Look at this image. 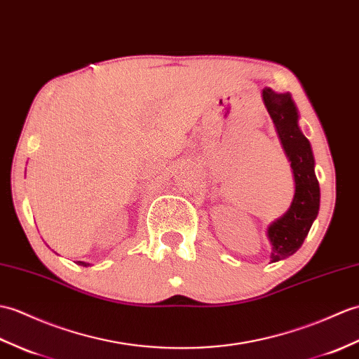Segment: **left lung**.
<instances>
[{
    "label": "left lung",
    "mask_w": 359,
    "mask_h": 359,
    "mask_svg": "<svg viewBox=\"0 0 359 359\" xmlns=\"http://www.w3.org/2000/svg\"><path fill=\"white\" fill-rule=\"evenodd\" d=\"M263 102L277 130L281 147L292 168L295 193L289 210L268 226L271 263L285 260L302 248L320 211V183L315 176L311 142L299 128V114L290 93L262 91Z\"/></svg>",
    "instance_id": "obj_1"
}]
</instances>
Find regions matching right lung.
Here are the masks:
<instances>
[{
  "label": "right lung",
  "mask_w": 359,
  "mask_h": 359,
  "mask_svg": "<svg viewBox=\"0 0 359 359\" xmlns=\"http://www.w3.org/2000/svg\"><path fill=\"white\" fill-rule=\"evenodd\" d=\"M78 264H81V266H86V268H87V266H90V263H86V262H78Z\"/></svg>",
  "instance_id": "add662e5"
}]
</instances>
